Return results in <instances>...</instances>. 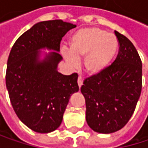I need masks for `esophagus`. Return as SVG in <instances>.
I'll use <instances>...</instances> for the list:
<instances>
[{"label": "esophagus", "mask_w": 148, "mask_h": 148, "mask_svg": "<svg viewBox=\"0 0 148 148\" xmlns=\"http://www.w3.org/2000/svg\"><path fill=\"white\" fill-rule=\"evenodd\" d=\"M82 84H83V79H82L81 76H79L78 77V85H79V86L80 87L82 86Z\"/></svg>", "instance_id": "esophagus-1"}]
</instances>
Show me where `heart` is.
Segmentation results:
<instances>
[{
	"mask_svg": "<svg viewBox=\"0 0 148 148\" xmlns=\"http://www.w3.org/2000/svg\"><path fill=\"white\" fill-rule=\"evenodd\" d=\"M118 50L117 38L97 27L82 28L70 38L69 51H64L65 60L72 66L77 65L76 58H84L87 73L102 72L110 63Z\"/></svg>",
	"mask_w": 148,
	"mask_h": 148,
	"instance_id": "b5f03b06",
	"label": "heart"
}]
</instances>
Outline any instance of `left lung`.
Instances as JSON below:
<instances>
[{
  "mask_svg": "<svg viewBox=\"0 0 148 148\" xmlns=\"http://www.w3.org/2000/svg\"><path fill=\"white\" fill-rule=\"evenodd\" d=\"M119 51L102 72L86 78L80 88L86 100V119L95 132L123 129L135 110L142 87V64L134 45L115 31Z\"/></svg>",
  "mask_w": 148,
  "mask_h": 148,
  "instance_id": "1",
  "label": "left lung"
}]
</instances>
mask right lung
<instances>
[{
	"label": "right lung",
	"mask_w": 148,
	"mask_h": 148,
	"mask_svg": "<svg viewBox=\"0 0 148 148\" xmlns=\"http://www.w3.org/2000/svg\"><path fill=\"white\" fill-rule=\"evenodd\" d=\"M76 25L62 19L42 21L23 33L10 51L6 86L19 120L32 130L49 133L62 123L70 96L79 91L78 74L57 71L62 38ZM56 50L39 59L40 48Z\"/></svg>",
	"instance_id": "obj_1"
}]
</instances>
